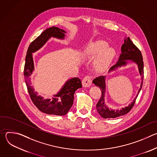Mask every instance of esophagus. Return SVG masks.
Returning <instances> with one entry per match:
<instances>
[{"instance_id": "34e87169", "label": "esophagus", "mask_w": 157, "mask_h": 157, "mask_svg": "<svg viewBox=\"0 0 157 157\" xmlns=\"http://www.w3.org/2000/svg\"><path fill=\"white\" fill-rule=\"evenodd\" d=\"M82 84L83 87H89L92 84V80L90 76H85L82 81Z\"/></svg>"}]
</instances>
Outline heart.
I'll return each mask as SVG.
<instances>
[{
	"instance_id": "heart-1",
	"label": "heart",
	"mask_w": 157,
	"mask_h": 157,
	"mask_svg": "<svg viewBox=\"0 0 157 157\" xmlns=\"http://www.w3.org/2000/svg\"><path fill=\"white\" fill-rule=\"evenodd\" d=\"M116 55L114 49L112 47H108V44L104 41H97L89 43L86 47L82 56L88 59L94 61V68L98 71H103L105 70Z\"/></svg>"
}]
</instances>
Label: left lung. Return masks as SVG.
I'll return each mask as SVG.
<instances>
[{"label":"left lung","mask_w":157,"mask_h":157,"mask_svg":"<svg viewBox=\"0 0 157 157\" xmlns=\"http://www.w3.org/2000/svg\"><path fill=\"white\" fill-rule=\"evenodd\" d=\"M132 61L137 64L139 71L140 75L142 76V81L139 90L137 93V95L133 99V101L129 104L127 106L122 107L121 109L114 110L109 108L105 103V76H101L95 78L93 82L97 86L99 87L102 96L101 97L99 102L96 104V109L99 115L104 119H110V118H116L127 114L132 109L134 104L136 102V100L139 94L143 84L144 79V61L142 53L139 49L133 43L129 37H125L124 39V43L121 47V54L119 58V59L116 64L113 66L109 70V73L115 71L118 68L121 66H125L128 62Z\"/></svg>","instance_id":"obj_1"}]
</instances>
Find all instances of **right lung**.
Masks as SVG:
<instances>
[{
	"instance_id": "add662e5",
	"label": "right lung",
	"mask_w": 157,
	"mask_h": 157,
	"mask_svg": "<svg viewBox=\"0 0 157 157\" xmlns=\"http://www.w3.org/2000/svg\"><path fill=\"white\" fill-rule=\"evenodd\" d=\"M66 32L58 27H52L47 29L33 41L28 48L25 57L24 67V78L30 98L35 105L42 113L55 116H64L68 113L73 104L74 94L78 89L82 87L81 79L73 78L67 81L60 91L53 95L52 99H44L38 96L31 85L30 76L34 71L33 53L40 50L51 38L63 40Z\"/></svg>"
}]
</instances>
